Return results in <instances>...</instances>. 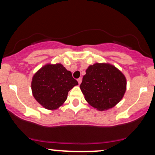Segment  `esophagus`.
Here are the masks:
<instances>
[{
  "mask_svg": "<svg viewBox=\"0 0 155 155\" xmlns=\"http://www.w3.org/2000/svg\"><path fill=\"white\" fill-rule=\"evenodd\" d=\"M77 81H78V83H79V84H80L81 83V81H82V79H81V78H79V79H77Z\"/></svg>",
  "mask_w": 155,
  "mask_h": 155,
  "instance_id": "obj_1",
  "label": "esophagus"
}]
</instances>
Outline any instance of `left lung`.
Masks as SVG:
<instances>
[{
	"label": "left lung",
	"instance_id": "1",
	"mask_svg": "<svg viewBox=\"0 0 155 155\" xmlns=\"http://www.w3.org/2000/svg\"><path fill=\"white\" fill-rule=\"evenodd\" d=\"M126 88L127 80L122 72L107 63L90 65L80 85L87 102L98 111L114 107L124 97Z\"/></svg>",
	"mask_w": 155,
	"mask_h": 155
}]
</instances>
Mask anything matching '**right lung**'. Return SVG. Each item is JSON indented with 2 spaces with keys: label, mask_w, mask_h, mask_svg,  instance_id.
<instances>
[{
  "label": "right lung",
  "mask_w": 155,
  "mask_h": 155,
  "mask_svg": "<svg viewBox=\"0 0 155 155\" xmlns=\"http://www.w3.org/2000/svg\"><path fill=\"white\" fill-rule=\"evenodd\" d=\"M78 85L72 74L61 63H47L37 71L32 78L31 90L35 101L48 110L63 106L69 90Z\"/></svg>",
  "instance_id": "obj_1"
}]
</instances>
